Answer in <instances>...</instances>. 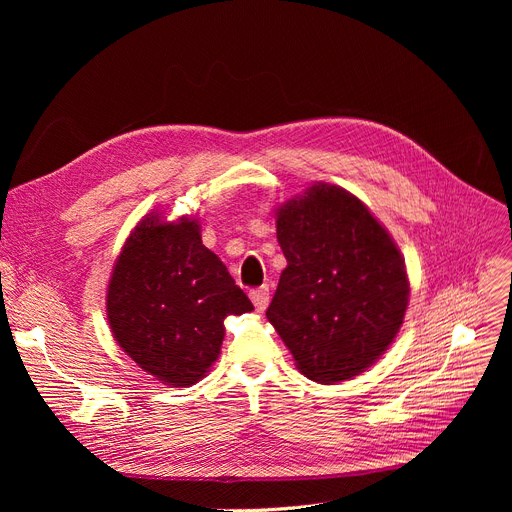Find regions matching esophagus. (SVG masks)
Segmentation results:
<instances>
[{
	"label": "esophagus",
	"mask_w": 512,
	"mask_h": 512,
	"mask_svg": "<svg viewBox=\"0 0 512 512\" xmlns=\"http://www.w3.org/2000/svg\"><path fill=\"white\" fill-rule=\"evenodd\" d=\"M249 297H251V301H253V305H255L257 311H265V307L270 305V288H267V286H259V288H255V290L249 292Z\"/></svg>",
	"instance_id": "esophagus-1"
}]
</instances>
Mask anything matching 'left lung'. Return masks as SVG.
Masks as SVG:
<instances>
[{
  "instance_id": "1",
  "label": "left lung",
  "mask_w": 512,
  "mask_h": 512,
  "mask_svg": "<svg viewBox=\"0 0 512 512\" xmlns=\"http://www.w3.org/2000/svg\"><path fill=\"white\" fill-rule=\"evenodd\" d=\"M288 261L265 315L309 380H351L396 338L409 278L396 242L348 191L317 182L276 213Z\"/></svg>"
}]
</instances>
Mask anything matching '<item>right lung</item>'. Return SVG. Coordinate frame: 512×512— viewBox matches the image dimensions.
I'll return each instance as SVG.
<instances>
[{"label": "right lung", "mask_w": 512, "mask_h": 512, "mask_svg": "<svg viewBox=\"0 0 512 512\" xmlns=\"http://www.w3.org/2000/svg\"><path fill=\"white\" fill-rule=\"evenodd\" d=\"M253 311L197 220L147 215L126 238L107 286V321L122 351L166 386L197 384L218 359L224 319Z\"/></svg>", "instance_id": "right-lung-1"}]
</instances>
